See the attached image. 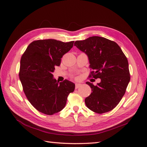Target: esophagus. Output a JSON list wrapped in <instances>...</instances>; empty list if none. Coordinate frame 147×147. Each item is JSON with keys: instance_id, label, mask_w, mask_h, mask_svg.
<instances>
[{"instance_id": "1", "label": "esophagus", "mask_w": 147, "mask_h": 147, "mask_svg": "<svg viewBox=\"0 0 147 147\" xmlns=\"http://www.w3.org/2000/svg\"><path fill=\"white\" fill-rule=\"evenodd\" d=\"M82 84L80 83H75V89H78V88H80Z\"/></svg>"}]
</instances>
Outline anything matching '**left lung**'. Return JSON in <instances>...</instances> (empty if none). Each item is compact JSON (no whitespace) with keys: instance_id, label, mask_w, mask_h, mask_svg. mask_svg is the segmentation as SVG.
Returning <instances> with one entry per match:
<instances>
[{"instance_id":"1","label":"left lung","mask_w":147,"mask_h":147,"mask_svg":"<svg viewBox=\"0 0 147 147\" xmlns=\"http://www.w3.org/2000/svg\"><path fill=\"white\" fill-rule=\"evenodd\" d=\"M80 50L88 56L90 77L100 78L94 86L87 82L92 92L84 100L87 107L97 113L113 110L125 94L130 81L128 61L121 48L113 41L98 36H92L75 42Z\"/></svg>"}]
</instances>
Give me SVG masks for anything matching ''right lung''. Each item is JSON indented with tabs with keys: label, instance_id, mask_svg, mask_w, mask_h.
Listing matches in <instances>:
<instances>
[{
	"label": "right lung",
	"instance_id": "right-lung-1",
	"mask_svg": "<svg viewBox=\"0 0 147 147\" xmlns=\"http://www.w3.org/2000/svg\"><path fill=\"white\" fill-rule=\"evenodd\" d=\"M74 41L38 40L30 43L21 57L19 77L24 94L40 112L51 115L63 110L75 84L67 80L59 83L52 73Z\"/></svg>",
	"mask_w": 147,
	"mask_h": 147
}]
</instances>
